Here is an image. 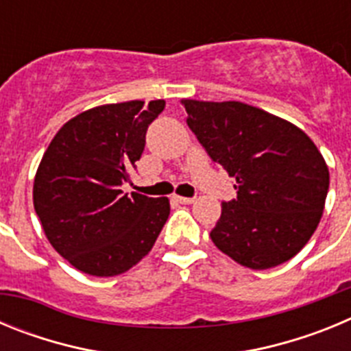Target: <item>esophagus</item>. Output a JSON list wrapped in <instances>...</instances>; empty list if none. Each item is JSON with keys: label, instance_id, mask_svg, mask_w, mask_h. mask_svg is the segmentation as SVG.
I'll list each match as a JSON object with an SVG mask.
<instances>
[{"label": "esophagus", "instance_id": "esophagus-1", "mask_svg": "<svg viewBox=\"0 0 351 351\" xmlns=\"http://www.w3.org/2000/svg\"><path fill=\"white\" fill-rule=\"evenodd\" d=\"M173 200H176V202H179V204H193L195 202V198H191V197H178V195L173 197Z\"/></svg>", "mask_w": 351, "mask_h": 351}]
</instances>
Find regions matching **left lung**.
I'll return each instance as SVG.
<instances>
[{
  "mask_svg": "<svg viewBox=\"0 0 351 351\" xmlns=\"http://www.w3.org/2000/svg\"><path fill=\"white\" fill-rule=\"evenodd\" d=\"M188 126L213 161L237 181L210 230L244 267L271 269L295 256L320 223L328 169L295 125L241 101L182 100Z\"/></svg>",
  "mask_w": 351,
  "mask_h": 351,
  "instance_id": "1",
  "label": "left lung"
}]
</instances>
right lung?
Masks as SVG:
<instances>
[{
	"instance_id": "1",
	"label": "right lung",
	"mask_w": 351,
	"mask_h": 351,
	"mask_svg": "<svg viewBox=\"0 0 351 351\" xmlns=\"http://www.w3.org/2000/svg\"><path fill=\"white\" fill-rule=\"evenodd\" d=\"M163 108L165 100L89 108L63 125L40 161L33 204L43 232L86 274L108 278L132 269L169 218V198L121 190Z\"/></svg>"
}]
</instances>
